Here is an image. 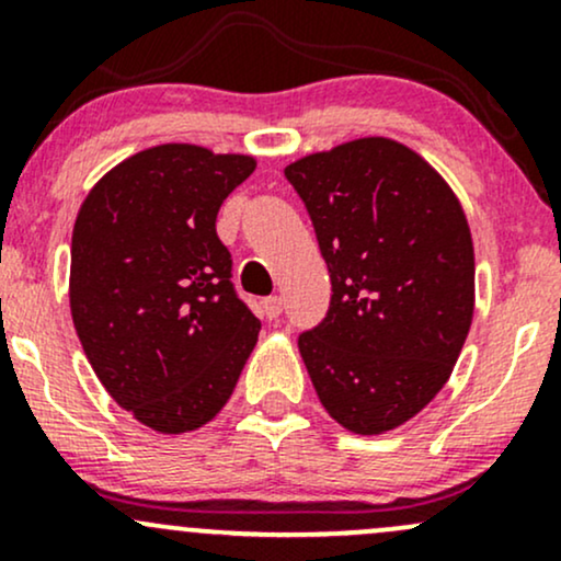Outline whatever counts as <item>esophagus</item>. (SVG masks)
<instances>
[{
	"mask_svg": "<svg viewBox=\"0 0 561 561\" xmlns=\"http://www.w3.org/2000/svg\"><path fill=\"white\" fill-rule=\"evenodd\" d=\"M282 308H285V302H282L279 295H272V298L263 300V313H266L268 321H276L282 317Z\"/></svg>",
	"mask_w": 561,
	"mask_h": 561,
	"instance_id": "esophagus-1",
	"label": "esophagus"
}]
</instances>
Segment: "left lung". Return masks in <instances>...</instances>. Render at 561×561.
I'll return each mask as SVG.
<instances>
[{
    "instance_id": "1",
    "label": "left lung",
    "mask_w": 561,
    "mask_h": 561,
    "mask_svg": "<svg viewBox=\"0 0 561 561\" xmlns=\"http://www.w3.org/2000/svg\"><path fill=\"white\" fill-rule=\"evenodd\" d=\"M327 261V317L298 337L321 405L358 435L440 392L474 311V250L450 186L414 150L353 139L285 169Z\"/></svg>"
}]
</instances>
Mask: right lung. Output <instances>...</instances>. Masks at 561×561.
<instances>
[{
	"instance_id": "add662e5",
	"label": "right lung",
	"mask_w": 561,
	"mask_h": 561,
	"mask_svg": "<svg viewBox=\"0 0 561 561\" xmlns=\"http://www.w3.org/2000/svg\"><path fill=\"white\" fill-rule=\"evenodd\" d=\"M253 171L250 156L150 147L107 171L76 216L70 313L83 353L113 401L158 433L214 420L259 340L216 234L218 208Z\"/></svg>"
}]
</instances>
